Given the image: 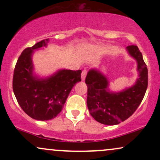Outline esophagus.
Returning <instances> with one entry per match:
<instances>
[{
  "label": "esophagus",
  "instance_id": "obj_1",
  "mask_svg": "<svg viewBox=\"0 0 160 160\" xmlns=\"http://www.w3.org/2000/svg\"><path fill=\"white\" fill-rule=\"evenodd\" d=\"M86 74H87V71H86V70H83V71H82V74H81V80L83 81L84 80H85L86 78Z\"/></svg>",
  "mask_w": 160,
  "mask_h": 160
}]
</instances>
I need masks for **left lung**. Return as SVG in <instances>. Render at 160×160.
Here are the masks:
<instances>
[{"instance_id":"1","label":"left lung","mask_w":160,"mask_h":160,"mask_svg":"<svg viewBox=\"0 0 160 160\" xmlns=\"http://www.w3.org/2000/svg\"><path fill=\"white\" fill-rule=\"evenodd\" d=\"M126 51L137 62L138 78L131 87L120 92L109 89L110 81L100 70L88 71L87 107L92 117L100 123L113 126L123 122L133 114L144 98L148 83V71L137 46H128Z\"/></svg>"}]
</instances>
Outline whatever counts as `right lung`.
Here are the masks:
<instances>
[{
    "mask_svg": "<svg viewBox=\"0 0 160 160\" xmlns=\"http://www.w3.org/2000/svg\"><path fill=\"white\" fill-rule=\"evenodd\" d=\"M49 39L25 49L14 69L12 89L18 103L29 117L49 120L62 111L71 89L81 81V70L60 69L50 76L34 74L32 56L34 51L47 47Z\"/></svg>",
    "mask_w": 160,
    "mask_h": 160,
    "instance_id": "right-lung-1",
    "label": "right lung"
}]
</instances>
